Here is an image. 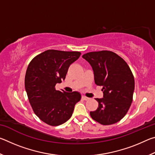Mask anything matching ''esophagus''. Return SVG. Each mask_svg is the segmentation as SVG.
I'll return each instance as SVG.
<instances>
[{
	"instance_id": "34e87169",
	"label": "esophagus",
	"mask_w": 155,
	"mask_h": 155,
	"mask_svg": "<svg viewBox=\"0 0 155 155\" xmlns=\"http://www.w3.org/2000/svg\"><path fill=\"white\" fill-rule=\"evenodd\" d=\"M82 98H83V100H85V101H87V100L90 99L89 98H87V97H86V96H82Z\"/></svg>"
}]
</instances>
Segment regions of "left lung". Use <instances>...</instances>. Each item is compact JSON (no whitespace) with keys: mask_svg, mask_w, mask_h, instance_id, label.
<instances>
[{"mask_svg":"<svg viewBox=\"0 0 155 155\" xmlns=\"http://www.w3.org/2000/svg\"><path fill=\"white\" fill-rule=\"evenodd\" d=\"M92 67L94 81L103 86V98H96L98 107L91 118L103 125L115 124L127 114L133 101L135 80L122 57L109 51L87 52L82 56Z\"/></svg>","mask_w":155,"mask_h":155,"instance_id":"1","label":"left lung"}]
</instances>
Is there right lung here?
<instances>
[{
    "label": "right lung",
    "instance_id": "right-lung-1",
    "mask_svg": "<svg viewBox=\"0 0 155 155\" xmlns=\"http://www.w3.org/2000/svg\"><path fill=\"white\" fill-rule=\"evenodd\" d=\"M81 54L48 50L34 57L28 65L25 85L28 101L35 115L47 124L59 126L68 121L81 98L78 91L69 93L55 89Z\"/></svg>",
    "mask_w": 155,
    "mask_h": 155
}]
</instances>
